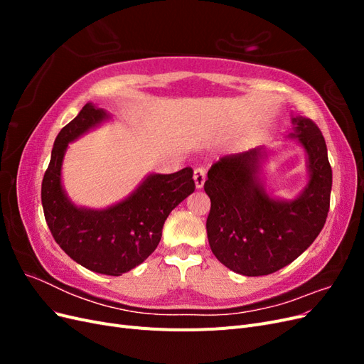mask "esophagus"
Returning <instances> with one entry per match:
<instances>
[{
  "mask_svg": "<svg viewBox=\"0 0 364 364\" xmlns=\"http://www.w3.org/2000/svg\"><path fill=\"white\" fill-rule=\"evenodd\" d=\"M193 179H194V183H196V188L200 190L205 181H206V171L203 168H196L194 170V174H193Z\"/></svg>",
  "mask_w": 364,
  "mask_h": 364,
  "instance_id": "esophagus-1",
  "label": "esophagus"
}]
</instances>
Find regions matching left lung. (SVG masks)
<instances>
[{
    "label": "left lung",
    "mask_w": 364,
    "mask_h": 364,
    "mask_svg": "<svg viewBox=\"0 0 364 364\" xmlns=\"http://www.w3.org/2000/svg\"><path fill=\"white\" fill-rule=\"evenodd\" d=\"M291 123L287 136L305 150L308 171V182L294 199L267 193L261 178L270 156L266 147L225 156L208 171L209 247L220 262L245 277L289 266L311 246L326 222L333 170L323 135L310 118L296 115Z\"/></svg>",
    "instance_id": "obj_1"
}]
</instances>
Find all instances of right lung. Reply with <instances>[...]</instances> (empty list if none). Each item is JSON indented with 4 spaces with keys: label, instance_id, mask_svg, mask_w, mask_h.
<instances>
[{
    "label": "right lung",
    "instance_id": "add662e5",
    "mask_svg": "<svg viewBox=\"0 0 364 364\" xmlns=\"http://www.w3.org/2000/svg\"><path fill=\"white\" fill-rule=\"evenodd\" d=\"M112 115L86 103L54 141L42 179V208L56 243L80 266L119 277L144 262L159 245L162 226L173 209L194 188L193 170L147 174L126 199L103 209L75 205L62 183L68 144L109 121Z\"/></svg>",
    "mask_w": 364,
    "mask_h": 364
}]
</instances>
